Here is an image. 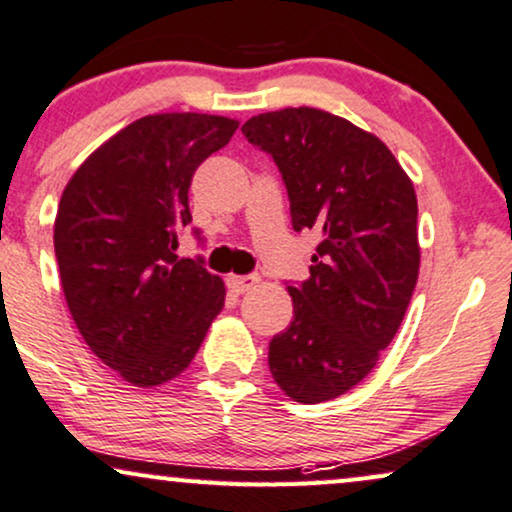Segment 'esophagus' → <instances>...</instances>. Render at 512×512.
<instances>
[{
	"label": "esophagus",
	"instance_id": "1",
	"mask_svg": "<svg viewBox=\"0 0 512 512\" xmlns=\"http://www.w3.org/2000/svg\"><path fill=\"white\" fill-rule=\"evenodd\" d=\"M260 283V276H229L227 278V288L234 292V295H243L248 292L252 285Z\"/></svg>",
	"mask_w": 512,
	"mask_h": 512
}]
</instances>
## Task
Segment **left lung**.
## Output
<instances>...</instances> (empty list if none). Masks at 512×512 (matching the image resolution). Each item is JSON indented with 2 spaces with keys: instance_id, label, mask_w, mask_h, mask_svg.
Here are the masks:
<instances>
[{
  "instance_id": "left-lung-1",
  "label": "left lung",
  "mask_w": 512,
  "mask_h": 512,
  "mask_svg": "<svg viewBox=\"0 0 512 512\" xmlns=\"http://www.w3.org/2000/svg\"><path fill=\"white\" fill-rule=\"evenodd\" d=\"M274 156L295 231L318 229L311 276L288 285L290 327L269 344V370L295 403L339 398L374 370L403 323L419 278L417 194L377 135L316 107L243 124Z\"/></svg>"
}]
</instances>
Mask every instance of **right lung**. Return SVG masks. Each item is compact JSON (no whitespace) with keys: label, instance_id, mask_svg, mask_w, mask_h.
Instances as JSON below:
<instances>
[{"label":"right lung","instance_id":"obj_1","mask_svg":"<svg viewBox=\"0 0 512 512\" xmlns=\"http://www.w3.org/2000/svg\"><path fill=\"white\" fill-rule=\"evenodd\" d=\"M236 128L215 114H149L102 142L60 196L53 245L67 309L128 384L185 372L222 311V278L175 250L196 168Z\"/></svg>","mask_w":512,"mask_h":512}]
</instances>
